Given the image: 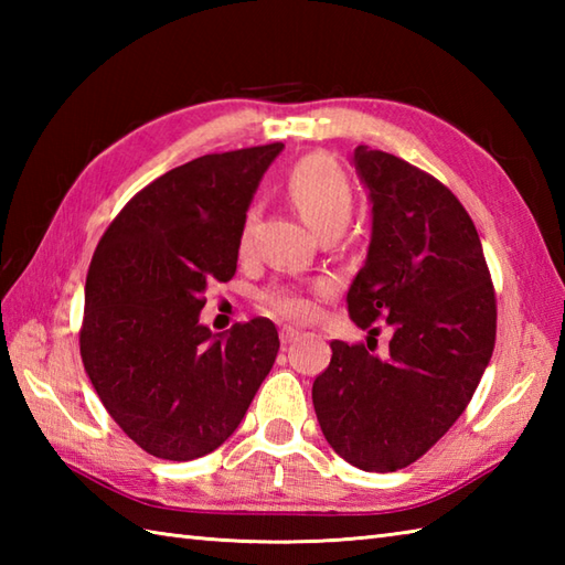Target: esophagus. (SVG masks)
I'll return each instance as SVG.
<instances>
[{
  "label": "esophagus",
  "instance_id": "1",
  "mask_svg": "<svg viewBox=\"0 0 565 565\" xmlns=\"http://www.w3.org/2000/svg\"><path fill=\"white\" fill-rule=\"evenodd\" d=\"M279 338H281V344H291V342L301 338V330L294 328V326H284L281 332H279Z\"/></svg>",
  "mask_w": 565,
  "mask_h": 565
}]
</instances>
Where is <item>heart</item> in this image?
<instances>
[{"mask_svg": "<svg viewBox=\"0 0 565 565\" xmlns=\"http://www.w3.org/2000/svg\"><path fill=\"white\" fill-rule=\"evenodd\" d=\"M286 189H289L294 206L313 231L320 233L332 225L344 227L347 221H350L354 206L350 179L328 154H308V158L298 162L289 174ZM255 218V209L247 211L243 233H239V245L243 247L249 245ZM262 301L281 316H303L308 308L306 298L291 289V286H271L269 291H264Z\"/></svg>", "mask_w": 565, "mask_h": 565, "instance_id": "b5f03b06", "label": "heart"}]
</instances>
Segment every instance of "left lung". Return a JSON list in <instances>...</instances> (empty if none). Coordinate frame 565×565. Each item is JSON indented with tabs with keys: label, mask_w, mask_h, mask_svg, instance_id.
Listing matches in <instances>:
<instances>
[{
	"label": "left lung",
	"mask_w": 565,
	"mask_h": 565,
	"mask_svg": "<svg viewBox=\"0 0 565 565\" xmlns=\"http://www.w3.org/2000/svg\"><path fill=\"white\" fill-rule=\"evenodd\" d=\"M371 203L364 267L347 291L359 328H391L388 352L334 340L313 383L322 435L364 471L417 461L466 411L495 347V291L471 215L435 177L395 154H352Z\"/></svg>",
	"instance_id": "8db88e82"
}]
</instances>
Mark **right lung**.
Listing matches in <instances>:
<instances>
[{"mask_svg":"<svg viewBox=\"0 0 565 565\" xmlns=\"http://www.w3.org/2000/svg\"><path fill=\"white\" fill-rule=\"evenodd\" d=\"M284 142L203 154L130 199L94 252L79 352L104 407L140 449L206 456L233 435L279 352L255 318L213 334L209 284L231 281L239 233Z\"/></svg>","mask_w":565,"mask_h":565,"instance_id":"obj_1","label":"right lung"}]
</instances>
